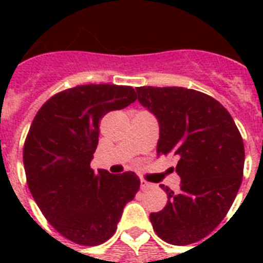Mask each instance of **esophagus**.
I'll list each match as a JSON object with an SVG mask.
<instances>
[{"instance_id": "obj_1", "label": "esophagus", "mask_w": 263, "mask_h": 263, "mask_svg": "<svg viewBox=\"0 0 263 263\" xmlns=\"http://www.w3.org/2000/svg\"><path fill=\"white\" fill-rule=\"evenodd\" d=\"M151 187H152L151 183H148L146 180H141V189H142V190H148V189Z\"/></svg>"}]
</instances>
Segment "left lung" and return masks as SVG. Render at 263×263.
I'll use <instances>...</instances> for the list:
<instances>
[{"label":"left lung","instance_id":"8db88e82","mask_svg":"<svg viewBox=\"0 0 263 263\" xmlns=\"http://www.w3.org/2000/svg\"><path fill=\"white\" fill-rule=\"evenodd\" d=\"M137 98L159 122L158 156H175L180 192L163 187L167 204L149 215L172 245L197 242L218 227L242 182L245 151L230 112L184 87H138Z\"/></svg>","mask_w":263,"mask_h":263}]
</instances>
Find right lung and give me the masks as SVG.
I'll return each instance as SVG.
<instances>
[{
  "label": "right lung",
  "instance_id": "1",
  "mask_svg": "<svg viewBox=\"0 0 263 263\" xmlns=\"http://www.w3.org/2000/svg\"><path fill=\"white\" fill-rule=\"evenodd\" d=\"M135 100L129 86H77L49 98L33 118L24 145L28 187L46 220L71 242H105L139 190L134 172L90 167L100 120Z\"/></svg>",
  "mask_w": 263,
  "mask_h": 263
}]
</instances>
